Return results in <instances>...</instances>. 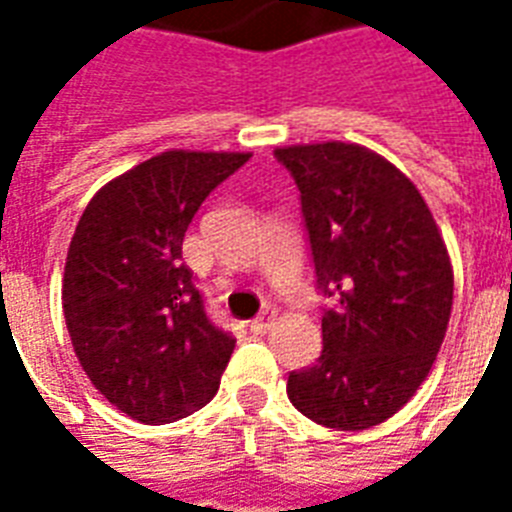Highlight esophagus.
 <instances>
[{
	"instance_id": "34e87169",
	"label": "esophagus",
	"mask_w": 512,
	"mask_h": 512,
	"mask_svg": "<svg viewBox=\"0 0 512 512\" xmlns=\"http://www.w3.org/2000/svg\"><path fill=\"white\" fill-rule=\"evenodd\" d=\"M271 324H273L271 313H263L260 319L249 321V329H252L255 335H263V332H268V329H271Z\"/></svg>"
}]
</instances>
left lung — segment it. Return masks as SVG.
<instances>
[{"label": "left lung", "instance_id": "8db88e82", "mask_svg": "<svg viewBox=\"0 0 512 512\" xmlns=\"http://www.w3.org/2000/svg\"><path fill=\"white\" fill-rule=\"evenodd\" d=\"M276 156L300 188L319 289L335 297L321 316L319 361L289 374L287 396L324 428H372L436 361L452 316V257L417 185L385 156L340 140Z\"/></svg>", "mask_w": 512, "mask_h": 512}]
</instances>
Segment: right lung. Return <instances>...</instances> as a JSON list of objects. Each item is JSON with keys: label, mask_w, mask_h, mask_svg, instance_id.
I'll return each mask as SVG.
<instances>
[{"label": "right lung", "mask_w": 512, "mask_h": 512, "mask_svg": "<svg viewBox=\"0 0 512 512\" xmlns=\"http://www.w3.org/2000/svg\"><path fill=\"white\" fill-rule=\"evenodd\" d=\"M252 154L164 151L108 180L63 271V316L90 382L127 417L175 422L212 401L236 340L217 329L183 239L212 188Z\"/></svg>", "instance_id": "1"}]
</instances>
